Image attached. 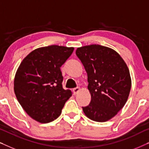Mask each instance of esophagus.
I'll use <instances>...</instances> for the list:
<instances>
[{
  "mask_svg": "<svg viewBox=\"0 0 149 149\" xmlns=\"http://www.w3.org/2000/svg\"><path fill=\"white\" fill-rule=\"evenodd\" d=\"M79 90H80V88L78 87H75V88L73 89V92H74V94H77V93L79 91Z\"/></svg>",
  "mask_w": 149,
  "mask_h": 149,
  "instance_id": "34e87169",
  "label": "esophagus"
}]
</instances>
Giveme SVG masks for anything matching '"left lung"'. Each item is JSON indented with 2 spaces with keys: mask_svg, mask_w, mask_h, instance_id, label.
Listing matches in <instances>:
<instances>
[{
  "mask_svg": "<svg viewBox=\"0 0 149 149\" xmlns=\"http://www.w3.org/2000/svg\"><path fill=\"white\" fill-rule=\"evenodd\" d=\"M76 55L86 70L91 93L90 103L83 111L93 121H107L127 100L132 85L129 69L115 51L99 45L77 48Z\"/></svg>",
  "mask_w": 149,
  "mask_h": 149,
  "instance_id": "obj_1",
  "label": "left lung"
}]
</instances>
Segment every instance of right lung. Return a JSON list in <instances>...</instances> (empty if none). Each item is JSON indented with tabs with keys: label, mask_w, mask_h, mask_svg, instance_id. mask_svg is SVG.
I'll return each mask as SVG.
<instances>
[{
	"label": "right lung",
	"mask_w": 149,
	"mask_h": 149,
	"mask_svg": "<svg viewBox=\"0 0 149 149\" xmlns=\"http://www.w3.org/2000/svg\"><path fill=\"white\" fill-rule=\"evenodd\" d=\"M74 48L50 45L36 49L24 59L14 79L18 102L30 117L42 123L56 119L72 93L63 89L60 67Z\"/></svg>",
	"instance_id": "right-lung-1"
}]
</instances>
